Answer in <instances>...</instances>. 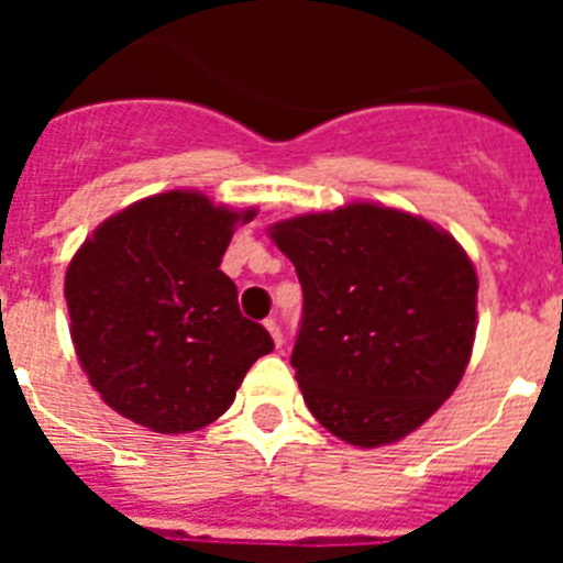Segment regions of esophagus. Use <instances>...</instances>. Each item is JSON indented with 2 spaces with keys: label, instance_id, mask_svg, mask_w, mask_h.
Segmentation results:
<instances>
[{
  "label": "esophagus",
  "instance_id": "esophagus-1",
  "mask_svg": "<svg viewBox=\"0 0 563 563\" xmlns=\"http://www.w3.org/2000/svg\"><path fill=\"white\" fill-rule=\"evenodd\" d=\"M265 327H267V332L273 335V341H276V346H282V327H278L276 318H267Z\"/></svg>",
  "mask_w": 563,
  "mask_h": 563
}]
</instances>
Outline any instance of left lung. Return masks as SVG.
<instances>
[{
    "mask_svg": "<svg viewBox=\"0 0 563 563\" xmlns=\"http://www.w3.org/2000/svg\"><path fill=\"white\" fill-rule=\"evenodd\" d=\"M305 292L292 369L330 434L377 449L454 395L476 335V271L451 233L350 202L271 228Z\"/></svg>",
    "mask_w": 563,
    "mask_h": 563,
    "instance_id": "1",
    "label": "left lung"
}]
</instances>
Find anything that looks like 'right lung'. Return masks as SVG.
<instances>
[{"instance_id":"add662e5","label":"right lung","mask_w":563,"mask_h":563,"mask_svg":"<svg viewBox=\"0 0 563 563\" xmlns=\"http://www.w3.org/2000/svg\"><path fill=\"white\" fill-rule=\"evenodd\" d=\"M253 217L177 188L123 208L78 247L64 278L69 335L118 415L157 434L202 429L273 352L220 271L236 225Z\"/></svg>"}]
</instances>
